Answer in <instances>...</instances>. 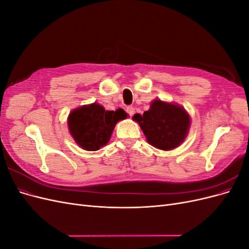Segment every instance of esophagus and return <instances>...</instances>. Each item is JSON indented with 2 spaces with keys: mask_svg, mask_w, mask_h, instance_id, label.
<instances>
[{
  "mask_svg": "<svg viewBox=\"0 0 249 249\" xmlns=\"http://www.w3.org/2000/svg\"><path fill=\"white\" fill-rule=\"evenodd\" d=\"M126 113L129 114L130 116H133L135 114V109L134 107H127L126 108Z\"/></svg>",
  "mask_w": 249,
  "mask_h": 249,
  "instance_id": "34e87169",
  "label": "esophagus"
}]
</instances>
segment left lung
<instances>
[{"label":"left lung","mask_w":249,"mask_h":249,"mask_svg":"<svg viewBox=\"0 0 249 249\" xmlns=\"http://www.w3.org/2000/svg\"><path fill=\"white\" fill-rule=\"evenodd\" d=\"M144 133L147 142L153 146L170 150L178 147L187 137L190 116L177 104L155 100L143 115L133 116Z\"/></svg>","instance_id":"left-lung-1"}]
</instances>
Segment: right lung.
I'll return each mask as SVG.
<instances>
[{
	"instance_id": "obj_1",
	"label": "right lung",
	"mask_w": 249,
	"mask_h": 249,
	"mask_svg": "<svg viewBox=\"0 0 249 249\" xmlns=\"http://www.w3.org/2000/svg\"><path fill=\"white\" fill-rule=\"evenodd\" d=\"M126 116L123 109L106 111L100 104L93 103L72 110L67 124L77 144L83 149L94 152L107 144L115 124Z\"/></svg>"
}]
</instances>
